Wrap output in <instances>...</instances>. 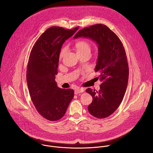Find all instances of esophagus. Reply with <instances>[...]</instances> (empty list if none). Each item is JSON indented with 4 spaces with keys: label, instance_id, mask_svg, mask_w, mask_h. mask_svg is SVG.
Instances as JSON below:
<instances>
[{
    "label": "esophagus",
    "instance_id": "1",
    "mask_svg": "<svg viewBox=\"0 0 153 153\" xmlns=\"http://www.w3.org/2000/svg\"><path fill=\"white\" fill-rule=\"evenodd\" d=\"M85 91V89L83 88H78L77 89L75 90L74 91V94H77L79 93H83V91Z\"/></svg>",
    "mask_w": 153,
    "mask_h": 153
}]
</instances>
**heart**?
<instances>
[{"label": "heart", "instance_id": "obj_1", "mask_svg": "<svg viewBox=\"0 0 153 153\" xmlns=\"http://www.w3.org/2000/svg\"><path fill=\"white\" fill-rule=\"evenodd\" d=\"M76 47L77 52L84 51V50H90L89 43L85 40H81V41H79L78 42H77L76 44ZM65 52H66V48H62L60 53V56H59L60 58L62 57V56L64 55Z\"/></svg>", "mask_w": 153, "mask_h": 153}]
</instances>
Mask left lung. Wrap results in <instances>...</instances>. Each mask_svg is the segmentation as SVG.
<instances>
[{"mask_svg": "<svg viewBox=\"0 0 153 153\" xmlns=\"http://www.w3.org/2000/svg\"><path fill=\"white\" fill-rule=\"evenodd\" d=\"M79 37L91 39L98 47L95 71L100 73L102 83L98 91L86 90L93 97L88 111L98 119L107 117L117 110L127 88L129 69L124 47L117 35L102 24L79 30L74 39Z\"/></svg>", "mask_w": 153, "mask_h": 153, "instance_id": "8db88e82", "label": "left lung"}]
</instances>
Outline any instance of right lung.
Masks as SVG:
<instances>
[{
    "label": "right lung",
    "instance_id": "1",
    "mask_svg": "<svg viewBox=\"0 0 153 153\" xmlns=\"http://www.w3.org/2000/svg\"><path fill=\"white\" fill-rule=\"evenodd\" d=\"M78 29H47L36 41L30 55L27 71L30 95L37 111L48 120L63 117L74 97L73 90L59 88L55 76L62 46Z\"/></svg>",
    "mask_w": 153,
    "mask_h": 153
}]
</instances>
